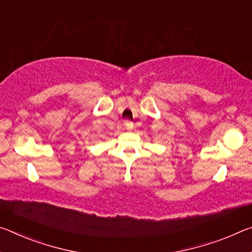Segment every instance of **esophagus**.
Masks as SVG:
<instances>
[{"mask_svg": "<svg viewBox=\"0 0 252 252\" xmlns=\"http://www.w3.org/2000/svg\"><path fill=\"white\" fill-rule=\"evenodd\" d=\"M125 126H126V128L128 129V130H131L134 128V124L131 123V122H126L125 123Z\"/></svg>", "mask_w": 252, "mask_h": 252, "instance_id": "34e87169", "label": "esophagus"}]
</instances>
